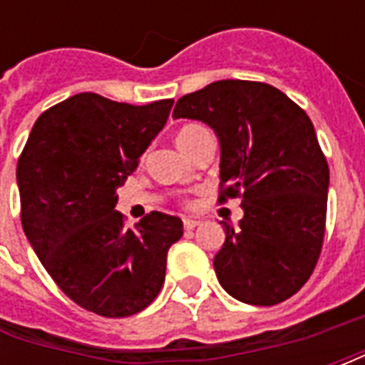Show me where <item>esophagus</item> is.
<instances>
[{
  "instance_id": "esophagus-1",
  "label": "esophagus",
  "mask_w": 365,
  "mask_h": 365,
  "mask_svg": "<svg viewBox=\"0 0 365 365\" xmlns=\"http://www.w3.org/2000/svg\"><path fill=\"white\" fill-rule=\"evenodd\" d=\"M201 225V221H197V219H183V227L187 230L195 229V227H199Z\"/></svg>"
}]
</instances>
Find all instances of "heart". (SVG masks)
Wrapping results in <instances>:
<instances>
[{
	"instance_id": "heart-1",
	"label": "heart",
	"mask_w": 365,
	"mask_h": 365,
	"mask_svg": "<svg viewBox=\"0 0 365 365\" xmlns=\"http://www.w3.org/2000/svg\"><path fill=\"white\" fill-rule=\"evenodd\" d=\"M203 130H205V128L199 127V125H183V127L178 130V135H175L178 146H180L183 152H187L191 143L195 140V136H197L199 133H203Z\"/></svg>"
}]
</instances>
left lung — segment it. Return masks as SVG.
<instances>
[{
	"mask_svg": "<svg viewBox=\"0 0 365 365\" xmlns=\"http://www.w3.org/2000/svg\"><path fill=\"white\" fill-rule=\"evenodd\" d=\"M197 119L221 143L219 203L242 199L245 217L213 260L225 291L277 305L313 274L327 230L329 164L309 115L274 86L221 80L178 99L174 119Z\"/></svg>",
	"mask_w": 365,
	"mask_h": 365,
	"instance_id": "obj_1",
	"label": "left lung"
}]
</instances>
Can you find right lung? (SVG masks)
<instances>
[{
  "label": "right lung",
  "mask_w": 365,
  "mask_h": 365,
  "mask_svg": "<svg viewBox=\"0 0 365 365\" xmlns=\"http://www.w3.org/2000/svg\"><path fill=\"white\" fill-rule=\"evenodd\" d=\"M172 105L78 93L36 119L21 152L23 230L54 283L86 311L130 317L164 285L168 250L183 222L152 211L127 229L115 190L135 172Z\"/></svg>",
  "instance_id": "1"
}]
</instances>
